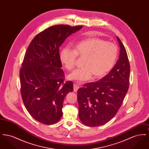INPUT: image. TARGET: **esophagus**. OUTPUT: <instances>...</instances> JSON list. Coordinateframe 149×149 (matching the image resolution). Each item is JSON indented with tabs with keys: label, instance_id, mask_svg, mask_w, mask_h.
<instances>
[{
	"label": "esophagus",
	"instance_id": "obj_1",
	"mask_svg": "<svg viewBox=\"0 0 149 149\" xmlns=\"http://www.w3.org/2000/svg\"><path fill=\"white\" fill-rule=\"evenodd\" d=\"M73 87H74V91L75 92H77V91L79 89V86L78 84L74 83V85H73Z\"/></svg>",
	"mask_w": 149,
	"mask_h": 149
}]
</instances>
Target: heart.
<instances>
[{
  "mask_svg": "<svg viewBox=\"0 0 149 149\" xmlns=\"http://www.w3.org/2000/svg\"><path fill=\"white\" fill-rule=\"evenodd\" d=\"M118 55L117 47L98 38H87L73 46L72 50L65 47L60 52V60L64 67L70 70L75 66L77 57L84 58L82 68L69 75V78L82 83L92 77H103L114 65Z\"/></svg>",
  "mask_w": 149,
  "mask_h": 149,
  "instance_id": "obj_1",
  "label": "heart"
}]
</instances>
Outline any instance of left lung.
I'll list each match as a JSON object with an SVG mask.
<instances>
[{"mask_svg":"<svg viewBox=\"0 0 149 149\" xmlns=\"http://www.w3.org/2000/svg\"><path fill=\"white\" fill-rule=\"evenodd\" d=\"M119 59L110 72L99 81L86 83L78 90L79 117L86 126L95 127L111 120L117 113L130 84V66L120 39Z\"/></svg>","mask_w":149,"mask_h":149,"instance_id":"obj_1","label":"left lung"}]
</instances>
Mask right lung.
I'll use <instances>...</instances> for the list:
<instances>
[{
  "mask_svg": "<svg viewBox=\"0 0 149 149\" xmlns=\"http://www.w3.org/2000/svg\"><path fill=\"white\" fill-rule=\"evenodd\" d=\"M82 28L60 24L36 36L26 51L19 71L22 98L36 120L57 122L63 115L65 97L73 91V83H64L59 47L66 38Z\"/></svg>",
  "mask_w": 149,
  "mask_h": 149,
  "instance_id": "add662e5",
  "label": "right lung"
}]
</instances>
